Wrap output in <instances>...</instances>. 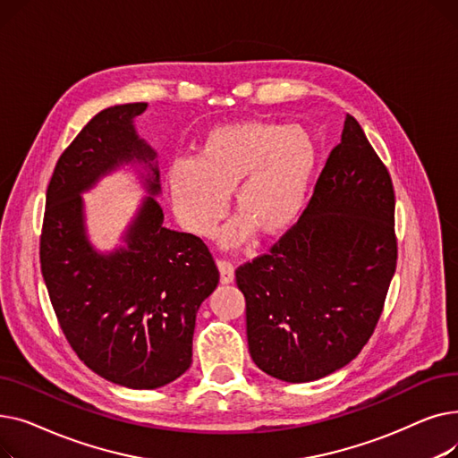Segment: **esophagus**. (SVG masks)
I'll return each mask as SVG.
<instances>
[{
	"label": "esophagus",
	"instance_id": "1",
	"mask_svg": "<svg viewBox=\"0 0 458 458\" xmlns=\"http://www.w3.org/2000/svg\"><path fill=\"white\" fill-rule=\"evenodd\" d=\"M216 267H219L221 273V282L230 284L233 282V263L228 259H216Z\"/></svg>",
	"mask_w": 458,
	"mask_h": 458
}]
</instances>
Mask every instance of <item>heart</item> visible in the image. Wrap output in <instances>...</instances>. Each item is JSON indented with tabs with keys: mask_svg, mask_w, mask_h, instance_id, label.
Masks as SVG:
<instances>
[{
	"mask_svg": "<svg viewBox=\"0 0 458 458\" xmlns=\"http://www.w3.org/2000/svg\"><path fill=\"white\" fill-rule=\"evenodd\" d=\"M316 168V140L304 128L243 120L206 131L195 157L166 166V187L178 221L200 237L215 232L232 192L239 216L223 239L239 245L254 230L266 237L290 230L306 208Z\"/></svg>",
	"mask_w": 458,
	"mask_h": 458,
	"instance_id": "b5f03b06",
	"label": "heart"
}]
</instances>
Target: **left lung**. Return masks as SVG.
<instances>
[{
  "label": "left lung",
  "mask_w": 458,
  "mask_h": 458,
  "mask_svg": "<svg viewBox=\"0 0 458 458\" xmlns=\"http://www.w3.org/2000/svg\"><path fill=\"white\" fill-rule=\"evenodd\" d=\"M395 266L394 183L347 114L301 219L235 271L254 364L285 382L347 366L371 338Z\"/></svg>",
  "instance_id": "left-lung-1"
}]
</instances>
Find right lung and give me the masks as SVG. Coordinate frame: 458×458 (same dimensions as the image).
<instances>
[{"instance_id":"add662e5","label":"right lung","mask_w":458,"mask_h":458,"mask_svg":"<svg viewBox=\"0 0 458 458\" xmlns=\"http://www.w3.org/2000/svg\"><path fill=\"white\" fill-rule=\"evenodd\" d=\"M147 104H124L92 116L61 154L46 191L40 271L57 321L81 362L133 390L176 380L192 362L197 311L219 284L200 237L163 226L147 197L126 232V249L96 252L85 233L81 192L116 166L140 161L159 195L156 152L139 139L133 118Z\"/></svg>"}]
</instances>
